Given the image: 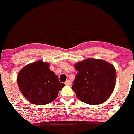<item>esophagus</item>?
<instances>
[{
  "instance_id": "1",
  "label": "esophagus",
  "mask_w": 134,
  "mask_h": 134,
  "mask_svg": "<svg viewBox=\"0 0 134 134\" xmlns=\"http://www.w3.org/2000/svg\"><path fill=\"white\" fill-rule=\"evenodd\" d=\"M65 85H69V86H70V85H71V81H70V80H67V81L65 82Z\"/></svg>"
}]
</instances>
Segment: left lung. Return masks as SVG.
Returning <instances> with one entry per match:
<instances>
[{
	"label": "left lung",
	"mask_w": 134,
	"mask_h": 134,
	"mask_svg": "<svg viewBox=\"0 0 134 134\" xmlns=\"http://www.w3.org/2000/svg\"><path fill=\"white\" fill-rule=\"evenodd\" d=\"M78 71L72 86L79 100L92 105L105 102L115 86L116 70L100 59H87L75 64Z\"/></svg>",
	"instance_id": "8db88e82"
}]
</instances>
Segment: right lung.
Returning a JSON list of instances; mask_svg holds the SVG:
<instances>
[{"mask_svg": "<svg viewBox=\"0 0 134 134\" xmlns=\"http://www.w3.org/2000/svg\"><path fill=\"white\" fill-rule=\"evenodd\" d=\"M17 84L22 94L37 105L48 104L54 100L64 86L49 70V64L42 60L24 66L18 74Z\"/></svg>", "mask_w": 134, "mask_h": 134, "instance_id": "1", "label": "right lung"}]
</instances>
